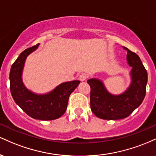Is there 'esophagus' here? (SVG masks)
Segmentation results:
<instances>
[{
    "label": "esophagus",
    "instance_id": "esophagus-1",
    "mask_svg": "<svg viewBox=\"0 0 156 156\" xmlns=\"http://www.w3.org/2000/svg\"><path fill=\"white\" fill-rule=\"evenodd\" d=\"M87 78H88L87 75L84 74V73H82V74H80L79 76V80H80V81H84V80H87Z\"/></svg>",
    "mask_w": 156,
    "mask_h": 156
}]
</instances>
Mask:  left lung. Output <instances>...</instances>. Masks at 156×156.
<instances>
[{
  "label": "left lung",
  "mask_w": 156,
  "mask_h": 156,
  "mask_svg": "<svg viewBox=\"0 0 156 156\" xmlns=\"http://www.w3.org/2000/svg\"><path fill=\"white\" fill-rule=\"evenodd\" d=\"M126 60L131 67L130 83L125 92L114 94L105 87L103 80L92 78L87 80L91 87V110L98 117L117 120L128 117L144 101L147 83V73L139 55L127 48Z\"/></svg>",
  "instance_id": "left-lung-1"
}]
</instances>
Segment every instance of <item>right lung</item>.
I'll return each instance as SVG.
<instances>
[{
	"mask_svg": "<svg viewBox=\"0 0 156 156\" xmlns=\"http://www.w3.org/2000/svg\"><path fill=\"white\" fill-rule=\"evenodd\" d=\"M39 44L25 50L10 69V90L16 103L28 116L35 119L53 120L62 117L67 110L69 97L79 85V80L64 82L53 90L38 94L28 89L23 81V72L27 57L39 48Z\"/></svg>",
	"mask_w": 156,
	"mask_h": 156,
	"instance_id": "1",
	"label": "right lung"
}]
</instances>
